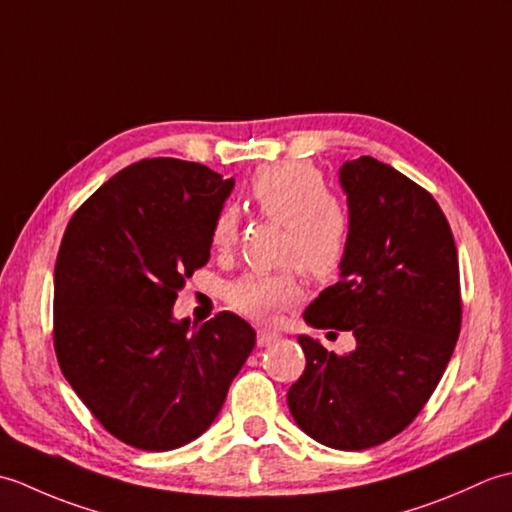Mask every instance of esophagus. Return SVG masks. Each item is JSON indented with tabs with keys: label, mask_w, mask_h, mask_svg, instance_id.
Here are the masks:
<instances>
[{
	"label": "esophagus",
	"mask_w": 512,
	"mask_h": 512,
	"mask_svg": "<svg viewBox=\"0 0 512 512\" xmlns=\"http://www.w3.org/2000/svg\"><path fill=\"white\" fill-rule=\"evenodd\" d=\"M281 339L277 332H270V330H259L257 332V345L259 347H266V345H273Z\"/></svg>",
	"instance_id": "obj_1"
}]
</instances>
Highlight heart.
Here are the masks:
<instances>
[{
  "label": "heart",
  "instance_id": "b5f03b06",
  "mask_svg": "<svg viewBox=\"0 0 512 512\" xmlns=\"http://www.w3.org/2000/svg\"><path fill=\"white\" fill-rule=\"evenodd\" d=\"M250 202L266 220L286 226L281 262L295 264L317 281L341 273L350 248V220L325 187L310 162L292 160L259 169L248 187ZM239 239V215L233 206L215 215L211 246L215 253H233ZM301 299L297 268L279 273H246L226 288L228 306L255 321H275Z\"/></svg>",
  "mask_w": 512,
  "mask_h": 512
}]
</instances>
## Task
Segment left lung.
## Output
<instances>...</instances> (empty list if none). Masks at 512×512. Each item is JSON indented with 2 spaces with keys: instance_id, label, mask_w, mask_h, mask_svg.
<instances>
[{
  "instance_id": "obj_1",
  "label": "left lung",
  "mask_w": 512,
  "mask_h": 512,
  "mask_svg": "<svg viewBox=\"0 0 512 512\" xmlns=\"http://www.w3.org/2000/svg\"><path fill=\"white\" fill-rule=\"evenodd\" d=\"M350 248L341 279L303 319L345 330L356 350L334 354L299 336L306 369L288 389L310 438L363 451L407 429L447 369L462 325L458 248L440 204L372 156L345 162Z\"/></svg>"
}]
</instances>
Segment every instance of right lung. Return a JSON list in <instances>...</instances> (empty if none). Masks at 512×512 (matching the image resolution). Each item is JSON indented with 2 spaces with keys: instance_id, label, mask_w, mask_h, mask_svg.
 <instances>
[{
  "instance_id": "add662e5",
  "label": "right lung",
  "mask_w": 512,
  "mask_h": 512,
  "mask_svg": "<svg viewBox=\"0 0 512 512\" xmlns=\"http://www.w3.org/2000/svg\"><path fill=\"white\" fill-rule=\"evenodd\" d=\"M235 180L198 162L145 158L118 171L65 228L54 266V352L114 438L143 451L195 440L255 347L233 312L193 325L173 303L211 257Z\"/></svg>"
}]
</instances>
